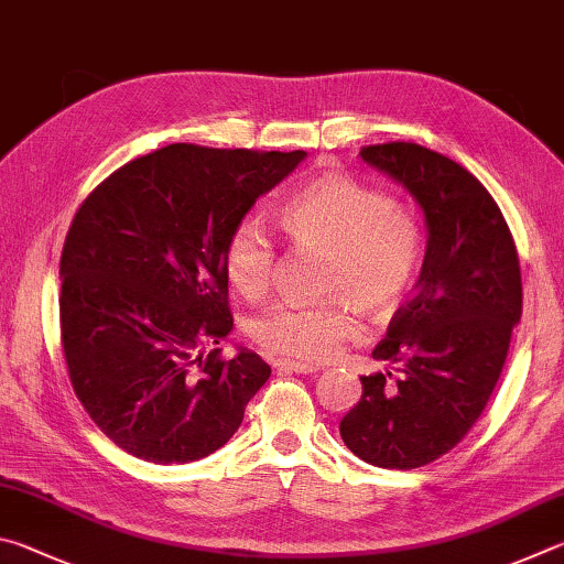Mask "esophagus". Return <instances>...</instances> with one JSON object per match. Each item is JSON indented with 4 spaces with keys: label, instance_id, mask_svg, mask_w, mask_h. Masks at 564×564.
I'll return each mask as SVG.
<instances>
[{
    "label": "esophagus",
    "instance_id": "obj_1",
    "mask_svg": "<svg viewBox=\"0 0 564 564\" xmlns=\"http://www.w3.org/2000/svg\"><path fill=\"white\" fill-rule=\"evenodd\" d=\"M274 369L282 373H314L317 367L314 364H304V361H292V359H276Z\"/></svg>",
    "mask_w": 564,
    "mask_h": 564
}]
</instances>
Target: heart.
<instances>
[{"label":"heart","mask_w":564,"mask_h":564,"mask_svg":"<svg viewBox=\"0 0 564 564\" xmlns=\"http://www.w3.org/2000/svg\"><path fill=\"white\" fill-rule=\"evenodd\" d=\"M276 225L297 250L327 257L319 290L332 302L274 304L252 322L260 347L300 361H322L354 332L349 304L371 319H389L409 300L423 260V235L406 207L329 173L300 187L276 213ZM225 274L247 300L270 292L276 254L260 225L245 220L225 242Z\"/></svg>","instance_id":"1"}]
</instances>
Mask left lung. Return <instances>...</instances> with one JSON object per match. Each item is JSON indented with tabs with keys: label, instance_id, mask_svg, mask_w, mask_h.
<instances>
[{
	"label": "left lung",
	"instance_id": "8db88e82",
	"mask_svg": "<svg viewBox=\"0 0 564 564\" xmlns=\"http://www.w3.org/2000/svg\"><path fill=\"white\" fill-rule=\"evenodd\" d=\"M359 155L406 187L429 240L416 294L371 354L399 377H361L339 433L371 466L411 470L458 446L486 409L522 314L520 262L500 207L456 161L416 143Z\"/></svg>",
	"mask_w": 564,
	"mask_h": 564
}]
</instances>
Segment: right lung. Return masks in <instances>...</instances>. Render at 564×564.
Segmentation results:
<instances>
[{"instance_id":"right-lung-1","label":"right lung","mask_w":564,"mask_h":564,"mask_svg":"<svg viewBox=\"0 0 564 564\" xmlns=\"http://www.w3.org/2000/svg\"><path fill=\"white\" fill-rule=\"evenodd\" d=\"M307 153L173 143L106 177L68 227L62 347L72 387L118 448L193 463L223 448L270 379L250 349L230 361L225 242L257 197Z\"/></svg>"}]
</instances>
